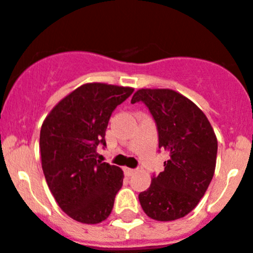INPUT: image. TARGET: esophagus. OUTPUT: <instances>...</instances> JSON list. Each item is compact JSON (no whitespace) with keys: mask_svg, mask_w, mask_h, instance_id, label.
<instances>
[{"mask_svg":"<svg viewBox=\"0 0 253 253\" xmlns=\"http://www.w3.org/2000/svg\"><path fill=\"white\" fill-rule=\"evenodd\" d=\"M124 172H125V175H126V176H131V175H134V173H135V172H137V169H129V167H125V169H124Z\"/></svg>","mask_w":253,"mask_h":253,"instance_id":"obj_1","label":"esophagus"}]
</instances>
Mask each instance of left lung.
Instances as JSON below:
<instances>
[{"mask_svg":"<svg viewBox=\"0 0 253 253\" xmlns=\"http://www.w3.org/2000/svg\"><path fill=\"white\" fill-rule=\"evenodd\" d=\"M148 106L158 129V147L169 153L165 171L139 194L142 209L158 222L187 215L214 176L218 140L207 115L191 100L169 88H140L131 104Z\"/></svg>","mask_w":253,"mask_h":253,"instance_id":"obj_1","label":"left lung"}]
</instances>
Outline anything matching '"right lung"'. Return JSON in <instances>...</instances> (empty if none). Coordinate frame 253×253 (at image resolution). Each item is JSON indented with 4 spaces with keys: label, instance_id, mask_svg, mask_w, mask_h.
<instances>
[{
    "label": "right lung",
    "instance_id": "1",
    "mask_svg": "<svg viewBox=\"0 0 253 253\" xmlns=\"http://www.w3.org/2000/svg\"><path fill=\"white\" fill-rule=\"evenodd\" d=\"M133 87L84 84L50 110L40 129V158L50 193L64 213L84 224H97L110 215L124 173L96 160L97 146L118 105Z\"/></svg>",
    "mask_w": 253,
    "mask_h": 253
}]
</instances>
